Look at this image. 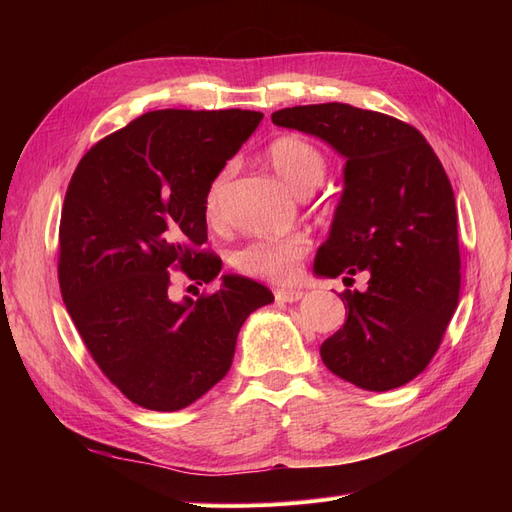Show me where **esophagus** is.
<instances>
[{"label":"esophagus","instance_id":"34e87169","mask_svg":"<svg viewBox=\"0 0 512 512\" xmlns=\"http://www.w3.org/2000/svg\"><path fill=\"white\" fill-rule=\"evenodd\" d=\"M303 299V292L301 290H294V288H280L275 290V301L277 303H294Z\"/></svg>","mask_w":512,"mask_h":512}]
</instances>
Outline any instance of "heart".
<instances>
[{
    "instance_id": "1",
    "label": "heart",
    "mask_w": 512,
    "mask_h": 512,
    "mask_svg": "<svg viewBox=\"0 0 512 512\" xmlns=\"http://www.w3.org/2000/svg\"><path fill=\"white\" fill-rule=\"evenodd\" d=\"M267 160L292 190L301 194L314 190L327 173L324 153L301 136H280L267 147ZM230 168L220 170L209 183L205 194V213L209 220H220L224 194L228 188ZM309 252V239L288 235L277 239H258L232 254V265L252 277H265L271 282H290L297 277L299 262Z\"/></svg>"
}]
</instances>
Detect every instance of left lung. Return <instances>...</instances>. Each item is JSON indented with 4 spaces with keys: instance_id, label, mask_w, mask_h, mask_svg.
Returning <instances> with one entry per match:
<instances>
[{
    "instance_id": "obj_1",
    "label": "left lung",
    "mask_w": 512,
    "mask_h": 512,
    "mask_svg": "<svg viewBox=\"0 0 512 512\" xmlns=\"http://www.w3.org/2000/svg\"><path fill=\"white\" fill-rule=\"evenodd\" d=\"M275 126L314 134L346 158L344 194L316 275L367 273L344 290V327L320 346L335 376L365 391L416 378L438 352L461 288L451 181L425 136L406 121L350 104H307L271 115Z\"/></svg>"
}]
</instances>
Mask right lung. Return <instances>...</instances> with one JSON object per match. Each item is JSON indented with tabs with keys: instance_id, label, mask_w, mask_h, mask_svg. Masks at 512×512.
Here are the masks:
<instances>
[{
	"instance_id": "right-lung-1",
	"label": "right lung",
	"mask_w": 512,
	"mask_h": 512,
	"mask_svg": "<svg viewBox=\"0 0 512 512\" xmlns=\"http://www.w3.org/2000/svg\"><path fill=\"white\" fill-rule=\"evenodd\" d=\"M260 119L241 108L151 111L91 147L70 179L61 297L91 359L136 406L194 404L228 374L245 318L273 301L239 275L198 299L170 292V269L200 286L222 271L203 247L205 194Z\"/></svg>"
}]
</instances>
